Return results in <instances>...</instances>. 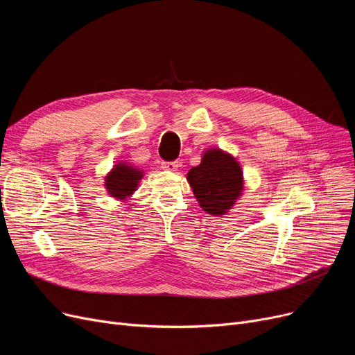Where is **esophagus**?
<instances>
[{"mask_svg": "<svg viewBox=\"0 0 355 355\" xmlns=\"http://www.w3.org/2000/svg\"><path fill=\"white\" fill-rule=\"evenodd\" d=\"M161 165H162L164 170L177 171V168L180 166V162H178V161H164Z\"/></svg>", "mask_w": 355, "mask_h": 355, "instance_id": "34e87169", "label": "esophagus"}]
</instances>
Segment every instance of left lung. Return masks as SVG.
<instances>
[{
    "mask_svg": "<svg viewBox=\"0 0 355 355\" xmlns=\"http://www.w3.org/2000/svg\"><path fill=\"white\" fill-rule=\"evenodd\" d=\"M187 180L200 206L217 216L226 213L243 190L240 165L220 149L204 154L201 164L191 168Z\"/></svg>",
    "mask_w": 355,
    "mask_h": 355,
    "instance_id": "1",
    "label": "left lung"
}]
</instances>
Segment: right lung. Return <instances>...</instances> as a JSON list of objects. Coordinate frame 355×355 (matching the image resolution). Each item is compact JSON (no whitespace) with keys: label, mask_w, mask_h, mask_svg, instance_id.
Listing matches in <instances>:
<instances>
[{"label":"right lung","mask_w":355,"mask_h":355,"mask_svg":"<svg viewBox=\"0 0 355 355\" xmlns=\"http://www.w3.org/2000/svg\"><path fill=\"white\" fill-rule=\"evenodd\" d=\"M141 171L132 166L118 164L112 173L106 177V189L112 197L125 198L135 191L138 181L141 180Z\"/></svg>","instance_id":"add662e5"}]
</instances>
